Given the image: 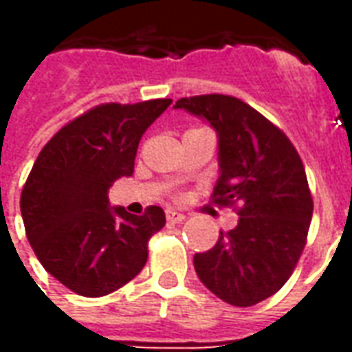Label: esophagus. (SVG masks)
Wrapping results in <instances>:
<instances>
[{
  "mask_svg": "<svg viewBox=\"0 0 352 352\" xmlns=\"http://www.w3.org/2000/svg\"><path fill=\"white\" fill-rule=\"evenodd\" d=\"M166 219H168V222H173V224H181L186 217L181 211H175V209H166Z\"/></svg>",
  "mask_w": 352,
  "mask_h": 352,
  "instance_id": "esophagus-1",
  "label": "esophagus"
}]
</instances>
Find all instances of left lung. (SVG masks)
Returning <instances> with one entry per match:
<instances>
[{"label": "left lung", "mask_w": 352, "mask_h": 352, "mask_svg": "<svg viewBox=\"0 0 352 352\" xmlns=\"http://www.w3.org/2000/svg\"><path fill=\"white\" fill-rule=\"evenodd\" d=\"M175 109L217 131L213 199L241 206L236 228L221 232L211 251L194 254L196 273L230 305H254L287 283L305 247L313 199L300 154L277 126L232 96L183 98Z\"/></svg>", "instance_id": "obj_1"}]
</instances>
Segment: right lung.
<instances>
[{
    "mask_svg": "<svg viewBox=\"0 0 352 352\" xmlns=\"http://www.w3.org/2000/svg\"><path fill=\"white\" fill-rule=\"evenodd\" d=\"M171 105L151 100L90 109L64 126L37 156L20 196L28 241L43 267L87 298L115 292L146 262V243L164 228L158 206L135 217L111 207L109 188L133 173L139 141Z\"/></svg>",
    "mask_w": 352,
    "mask_h": 352,
    "instance_id": "1",
    "label": "right lung"
}]
</instances>
